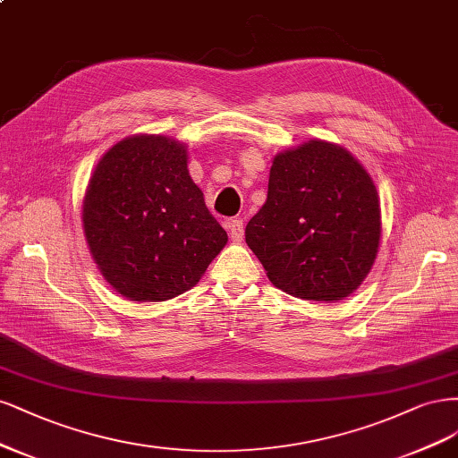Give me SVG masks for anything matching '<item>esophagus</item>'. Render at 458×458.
I'll use <instances>...</instances> for the list:
<instances>
[{"mask_svg": "<svg viewBox=\"0 0 458 458\" xmlns=\"http://www.w3.org/2000/svg\"><path fill=\"white\" fill-rule=\"evenodd\" d=\"M226 228H228V232H230V240H232V242L240 243V242L243 240L245 230H243V220H242V218H232V220H228Z\"/></svg>", "mask_w": 458, "mask_h": 458, "instance_id": "esophagus-1", "label": "esophagus"}]
</instances>
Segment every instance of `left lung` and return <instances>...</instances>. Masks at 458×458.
Instances as JSON below:
<instances>
[{"label":"left lung","mask_w":458,"mask_h":458,"mask_svg":"<svg viewBox=\"0 0 458 458\" xmlns=\"http://www.w3.org/2000/svg\"><path fill=\"white\" fill-rule=\"evenodd\" d=\"M245 242L270 282L306 301H341L377 259L380 205L367 171L341 146L310 140L274 157L268 198Z\"/></svg>","instance_id":"8db88e82"}]
</instances>
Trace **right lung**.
Here are the masks:
<instances>
[{
  "mask_svg": "<svg viewBox=\"0 0 458 458\" xmlns=\"http://www.w3.org/2000/svg\"><path fill=\"white\" fill-rule=\"evenodd\" d=\"M83 228L98 270L131 301L194 287L228 242L190 179L184 146L154 135L117 142L98 161Z\"/></svg>",
  "mask_w": 458,
  "mask_h": 458,
  "instance_id": "obj_1",
  "label": "right lung"
}]
</instances>
